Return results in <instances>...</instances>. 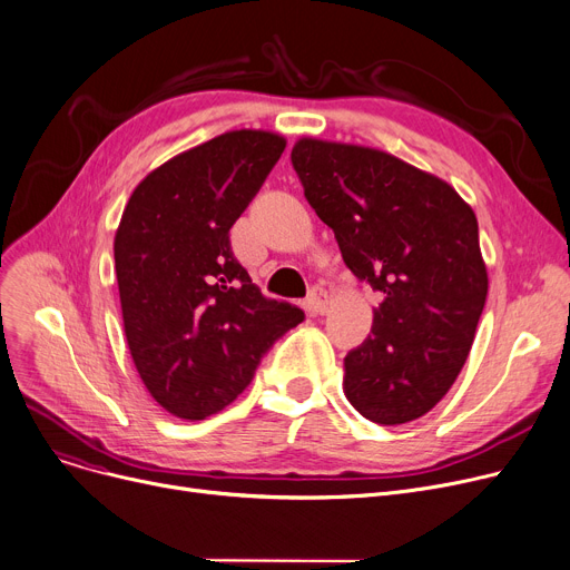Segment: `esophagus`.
<instances>
[{
    "instance_id": "1",
    "label": "esophagus",
    "mask_w": 570,
    "mask_h": 570,
    "mask_svg": "<svg viewBox=\"0 0 570 570\" xmlns=\"http://www.w3.org/2000/svg\"><path fill=\"white\" fill-rule=\"evenodd\" d=\"M328 306H331L328 292H326L324 287H313V289H311V296H308V308L313 311V315H324V313H328Z\"/></svg>"
}]
</instances>
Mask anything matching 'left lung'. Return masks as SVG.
<instances>
[{"label":"left lung","mask_w":570,"mask_h":570,"mask_svg":"<svg viewBox=\"0 0 570 570\" xmlns=\"http://www.w3.org/2000/svg\"><path fill=\"white\" fill-rule=\"evenodd\" d=\"M292 165L352 274L384 298L345 356L343 391L382 425L430 412L460 375L488 296L472 207L382 149L298 138Z\"/></svg>","instance_id":"left-lung-1"}]
</instances>
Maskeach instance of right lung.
Listing matches in <instances>:
<instances>
[{"label":"right lung","mask_w":570,"mask_h":570,"mask_svg":"<svg viewBox=\"0 0 570 570\" xmlns=\"http://www.w3.org/2000/svg\"><path fill=\"white\" fill-rule=\"evenodd\" d=\"M281 132L227 130L151 170L115 232L126 343L156 403L203 421L253 380L301 308L266 298L234 259L229 229L285 151Z\"/></svg>","instance_id":"obj_1"}]
</instances>
